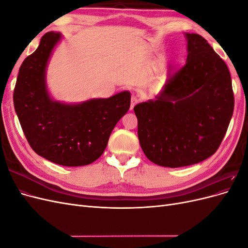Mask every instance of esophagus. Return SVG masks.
Segmentation results:
<instances>
[{
	"label": "esophagus",
	"instance_id": "esophagus-1",
	"mask_svg": "<svg viewBox=\"0 0 248 248\" xmlns=\"http://www.w3.org/2000/svg\"><path fill=\"white\" fill-rule=\"evenodd\" d=\"M138 102H139L138 97H137V96H132V97H131V104H130V109H133L134 106H136V104H137Z\"/></svg>",
	"mask_w": 248,
	"mask_h": 248
}]
</instances>
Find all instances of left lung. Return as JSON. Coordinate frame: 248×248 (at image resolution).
I'll return each mask as SVG.
<instances>
[{
  "label": "left lung",
  "mask_w": 248,
  "mask_h": 248,
  "mask_svg": "<svg viewBox=\"0 0 248 248\" xmlns=\"http://www.w3.org/2000/svg\"><path fill=\"white\" fill-rule=\"evenodd\" d=\"M185 36L188 54L184 66L170 74L154 100L133 108L142 151L166 168L191 166L212 156L234 111L227 64L201 35Z\"/></svg>",
  "instance_id": "left-lung-1"
}]
</instances>
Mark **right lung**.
Here are the masks:
<instances>
[{"instance_id": "1", "label": "right lung", "mask_w": 248, "mask_h": 248, "mask_svg": "<svg viewBox=\"0 0 248 248\" xmlns=\"http://www.w3.org/2000/svg\"><path fill=\"white\" fill-rule=\"evenodd\" d=\"M61 33L48 32L22 62L13 93L20 126L34 151L64 167L94 162L104 152L114 127L130 108V93L66 104L50 98L46 71Z\"/></svg>"}]
</instances>
